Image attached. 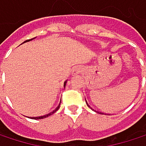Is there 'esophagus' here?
Instances as JSON below:
<instances>
[{
  "label": "esophagus",
  "mask_w": 146,
  "mask_h": 146,
  "mask_svg": "<svg viewBox=\"0 0 146 146\" xmlns=\"http://www.w3.org/2000/svg\"><path fill=\"white\" fill-rule=\"evenodd\" d=\"M79 72H80V70L78 68H76L75 70H74V74H79Z\"/></svg>",
  "instance_id": "1"
}]
</instances>
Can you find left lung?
<instances>
[{"label": "left lung", "mask_w": 146, "mask_h": 146, "mask_svg": "<svg viewBox=\"0 0 146 146\" xmlns=\"http://www.w3.org/2000/svg\"><path fill=\"white\" fill-rule=\"evenodd\" d=\"M86 105H87V106H89V107H90V108H91V109H92V111H96V112H98V113H100V114H106V113H103V112H101V111H97L96 110H94V109H92V107H91V106H89V105L87 104V102H86Z\"/></svg>", "instance_id": "obj_1"}]
</instances>
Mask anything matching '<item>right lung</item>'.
<instances>
[{"label": "right lung", "mask_w": 146, "mask_h": 146, "mask_svg": "<svg viewBox=\"0 0 146 146\" xmlns=\"http://www.w3.org/2000/svg\"><path fill=\"white\" fill-rule=\"evenodd\" d=\"M34 39H35V38H33V39H31V40H25L23 43H25V42H28V41H30V40H34ZM22 43V44H23ZM66 82H67V80H66L65 82H64V88L66 87ZM61 101V100H60ZM60 105L56 107V109H54L53 111H51V112H49L48 114H46V115H43V116H39V117H30V119H45V118H46V117H48V116H50V115H52L53 113H54L56 111H58V109L60 108Z\"/></svg>", "instance_id": "obj_1"}]
</instances>
